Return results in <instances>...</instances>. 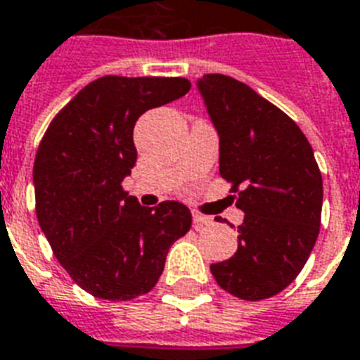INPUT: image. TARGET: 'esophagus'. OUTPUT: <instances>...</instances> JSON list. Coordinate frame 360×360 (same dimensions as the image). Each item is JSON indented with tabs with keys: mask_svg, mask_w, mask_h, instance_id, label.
Instances as JSON below:
<instances>
[{
	"mask_svg": "<svg viewBox=\"0 0 360 360\" xmlns=\"http://www.w3.org/2000/svg\"><path fill=\"white\" fill-rule=\"evenodd\" d=\"M212 224V218H208V216H202V214H199V212H195L193 214V225L195 229H200V227H206V225Z\"/></svg>",
	"mask_w": 360,
	"mask_h": 360,
	"instance_id": "34e87169",
	"label": "esophagus"
}]
</instances>
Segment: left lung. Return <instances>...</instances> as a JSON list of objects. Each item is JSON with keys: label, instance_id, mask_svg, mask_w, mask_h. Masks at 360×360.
Wrapping results in <instances>:
<instances>
[{"label": "left lung", "instance_id": "obj_1", "mask_svg": "<svg viewBox=\"0 0 360 360\" xmlns=\"http://www.w3.org/2000/svg\"><path fill=\"white\" fill-rule=\"evenodd\" d=\"M197 88L219 135V174L244 212L238 250L210 264L212 276L238 299H269L299 276L314 250L321 172L299 125L250 86L205 75Z\"/></svg>", "mask_w": 360, "mask_h": 360}]
</instances>
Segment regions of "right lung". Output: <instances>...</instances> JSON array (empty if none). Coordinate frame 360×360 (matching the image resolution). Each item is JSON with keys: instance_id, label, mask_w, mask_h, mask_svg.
<instances>
[{"instance_id": "right-lung-1", "label": "right lung", "mask_w": 360, "mask_h": 360, "mask_svg": "<svg viewBox=\"0 0 360 360\" xmlns=\"http://www.w3.org/2000/svg\"><path fill=\"white\" fill-rule=\"evenodd\" d=\"M189 88L180 77H101L56 114L39 144V225L67 274L97 299L131 300L152 291L169 248L191 227L182 202L146 208L122 188L136 161V120Z\"/></svg>"}]
</instances>
